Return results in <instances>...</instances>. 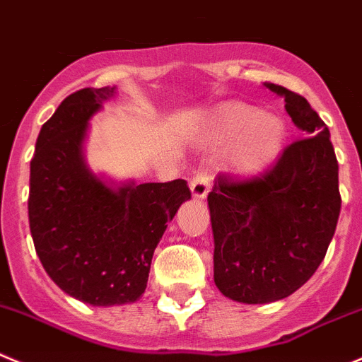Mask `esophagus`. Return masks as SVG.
<instances>
[{
    "label": "esophagus",
    "mask_w": 362,
    "mask_h": 362,
    "mask_svg": "<svg viewBox=\"0 0 362 362\" xmlns=\"http://www.w3.org/2000/svg\"><path fill=\"white\" fill-rule=\"evenodd\" d=\"M209 174L206 170H199L197 174L194 175V179L190 181V190L194 199H204L209 192Z\"/></svg>",
    "instance_id": "obj_1"
}]
</instances>
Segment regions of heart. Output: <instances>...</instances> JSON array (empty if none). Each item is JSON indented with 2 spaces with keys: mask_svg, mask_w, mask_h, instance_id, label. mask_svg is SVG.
<instances>
[{
  "mask_svg": "<svg viewBox=\"0 0 362 362\" xmlns=\"http://www.w3.org/2000/svg\"><path fill=\"white\" fill-rule=\"evenodd\" d=\"M209 136L216 144L236 139L229 151L230 168L240 175H252L275 160L286 129L277 115L259 113L247 103L227 101L209 113Z\"/></svg>",
  "mask_w": 362,
  "mask_h": 362,
  "instance_id": "b5f03b06",
  "label": "heart"
}]
</instances>
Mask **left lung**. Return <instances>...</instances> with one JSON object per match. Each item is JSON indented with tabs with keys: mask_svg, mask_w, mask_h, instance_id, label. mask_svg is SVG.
<instances>
[{
	"mask_svg": "<svg viewBox=\"0 0 362 362\" xmlns=\"http://www.w3.org/2000/svg\"><path fill=\"white\" fill-rule=\"evenodd\" d=\"M304 139L245 181L218 177L208 195L215 284L227 298L268 304L290 297L325 257L341 209L329 127L302 95L264 83Z\"/></svg>",
	"mask_w": 362,
	"mask_h": 362,
	"instance_id": "1",
	"label": "left lung"
}]
</instances>
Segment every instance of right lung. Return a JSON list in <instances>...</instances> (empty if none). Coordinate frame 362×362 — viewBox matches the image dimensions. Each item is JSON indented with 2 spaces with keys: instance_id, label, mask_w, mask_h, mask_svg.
<instances>
[{
  "instance_id": "1",
  "label": "right lung",
  "mask_w": 362,
  "mask_h": 362,
  "mask_svg": "<svg viewBox=\"0 0 362 362\" xmlns=\"http://www.w3.org/2000/svg\"><path fill=\"white\" fill-rule=\"evenodd\" d=\"M115 87L81 88L42 126L30 163L28 218L53 282L90 305H120L146 291L154 249L179 206L185 179L113 185L87 167L88 120Z\"/></svg>"
}]
</instances>
